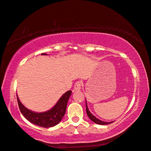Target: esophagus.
I'll use <instances>...</instances> for the list:
<instances>
[{
	"label": "esophagus",
	"mask_w": 151,
	"mask_h": 151,
	"mask_svg": "<svg viewBox=\"0 0 151 151\" xmlns=\"http://www.w3.org/2000/svg\"><path fill=\"white\" fill-rule=\"evenodd\" d=\"M81 87H82V83H81V81H77L75 84V86H74V88L76 91H79L81 88Z\"/></svg>",
	"instance_id": "esophagus-1"
}]
</instances>
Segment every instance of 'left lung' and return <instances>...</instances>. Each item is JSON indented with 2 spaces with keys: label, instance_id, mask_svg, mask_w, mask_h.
Returning <instances> with one entry per match:
<instances>
[{
  "label": "left lung",
  "instance_id": "left-lung-1",
  "mask_svg": "<svg viewBox=\"0 0 151 151\" xmlns=\"http://www.w3.org/2000/svg\"><path fill=\"white\" fill-rule=\"evenodd\" d=\"M86 112H87V114L88 115V118H89L91 119V121H93V122L96 123L97 124H100V125H106V124H111L112 122H104V121H101L100 120V119H97V118H95V117L93 116V114H91V112L89 111V110H88L87 106V101H86Z\"/></svg>",
  "mask_w": 151,
  "mask_h": 151
}]
</instances>
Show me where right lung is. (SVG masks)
I'll return each instance as SVG.
<instances>
[{"label": "right lung", "mask_w": 151, "mask_h": 151, "mask_svg": "<svg viewBox=\"0 0 151 151\" xmlns=\"http://www.w3.org/2000/svg\"><path fill=\"white\" fill-rule=\"evenodd\" d=\"M45 55V54H42ZM71 91H68L60 97L59 101L55 105L53 108L43 113H35L27 109L20 102L17 95L19 107L23 116L35 125L43 128L53 127L58 124L64 116L66 109L67 103L71 95Z\"/></svg>", "instance_id": "obj_1"}]
</instances>
